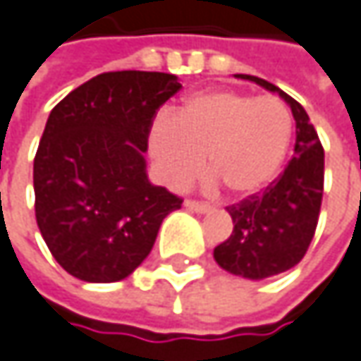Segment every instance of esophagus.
Here are the masks:
<instances>
[{
  "mask_svg": "<svg viewBox=\"0 0 361 361\" xmlns=\"http://www.w3.org/2000/svg\"><path fill=\"white\" fill-rule=\"evenodd\" d=\"M185 207H187L189 212H197V214H205V212H209V207H207L205 203H201V201H193V199H187V201H185Z\"/></svg>",
  "mask_w": 361,
  "mask_h": 361,
  "instance_id": "obj_1",
  "label": "esophagus"
}]
</instances>
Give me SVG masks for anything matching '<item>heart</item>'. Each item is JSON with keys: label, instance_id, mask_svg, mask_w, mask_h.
I'll use <instances>...</instances> for the list:
<instances>
[{"label": "heart", "instance_id": "1", "mask_svg": "<svg viewBox=\"0 0 361 361\" xmlns=\"http://www.w3.org/2000/svg\"><path fill=\"white\" fill-rule=\"evenodd\" d=\"M292 137L294 116L277 96L205 90L154 123L149 152L174 189L191 185L207 158V172L228 193L248 197L277 178Z\"/></svg>", "mask_w": 361, "mask_h": 361}]
</instances>
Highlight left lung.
I'll use <instances>...</instances> for the list:
<instances>
[{
  "label": "left lung",
  "mask_w": 361,
  "mask_h": 361,
  "mask_svg": "<svg viewBox=\"0 0 361 361\" xmlns=\"http://www.w3.org/2000/svg\"><path fill=\"white\" fill-rule=\"evenodd\" d=\"M236 78L277 92L296 121V156L263 193L226 207L234 230L214 248L221 269L246 279H265L296 267L312 243L324 187V149L304 106L292 96L257 75L238 73Z\"/></svg>",
  "instance_id": "left-lung-1"
}]
</instances>
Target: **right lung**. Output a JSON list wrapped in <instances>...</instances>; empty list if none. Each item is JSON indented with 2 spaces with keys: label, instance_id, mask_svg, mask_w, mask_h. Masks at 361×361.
<instances>
[{
  "label": "right lung",
  "instance_id": "obj_1",
  "mask_svg": "<svg viewBox=\"0 0 361 361\" xmlns=\"http://www.w3.org/2000/svg\"><path fill=\"white\" fill-rule=\"evenodd\" d=\"M180 90L160 71H106L51 111L35 156L40 234L69 275L111 283L149 255L162 219L183 199L145 174L158 109Z\"/></svg>",
  "mask_w": 361,
  "mask_h": 361
}]
</instances>
